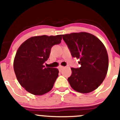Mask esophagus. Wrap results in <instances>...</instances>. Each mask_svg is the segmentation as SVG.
Wrapping results in <instances>:
<instances>
[{
	"mask_svg": "<svg viewBox=\"0 0 120 120\" xmlns=\"http://www.w3.org/2000/svg\"><path fill=\"white\" fill-rule=\"evenodd\" d=\"M64 68V67H59V71H61L62 70H63V69Z\"/></svg>",
	"mask_w": 120,
	"mask_h": 120,
	"instance_id": "esophagus-1",
	"label": "esophagus"
}]
</instances>
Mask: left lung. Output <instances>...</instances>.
<instances>
[{"label":"left lung","mask_w":120,"mask_h":120,"mask_svg":"<svg viewBox=\"0 0 120 120\" xmlns=\"http://www.w3.org/2000/svg\"><path fill=\"white\" fill-rule=\"evenodd\" d=\"M73 57L79 59L81 67L71 68L68 78L76 91L89 93L95 90L105 79L108 68V56L103 43L86 32L63 35Z\"/></svg>","instance_id":"obj_1"}]
</instances>
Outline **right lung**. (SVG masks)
Listing matches in <instances>:
<instances>
[{"mask_svg": "<svg viewBox=\"0 0 120 120\" xmlns=\"http://www.w3.org/2000/svg\"><path fill=\"white\" fill-rule=\"evenodd\" d=\"M62 35L31 37L18 49L13 63L16 76L29 93L41 95L49 92L58 77L57 68H46L52 46L61 42Z\"/></svg>", "mask_w": 120, "mask_h": 120, "instance_id": "obj_1", "label": "right lung"}]
</instances>
